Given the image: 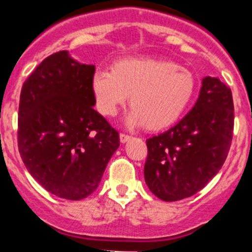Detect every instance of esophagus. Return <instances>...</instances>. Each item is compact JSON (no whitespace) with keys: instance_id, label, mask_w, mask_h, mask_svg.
I'll return each mask as SVG.
<instances>
[{"instance_id":"esophagus-1","label":"esophagus","mask_w":252,"mask_h":252,"mask_svg":"<svg viewBox=\"0 0 252 252\" xmlns=\"http://www.w3.org/2000/svg\"><path fill=\"white\" fill-rule=\"evenodd\" d=\"M130 139H131L130 135H126V133H120V141H121L122 144L127 142Z\"/></svg>"}]
</instances>
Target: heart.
I'll return each instance as SVG.
<instances>
[{
	"label": "heart",
	"mask_w": 252,
	"mask_h": 252,
	"mask_svg": "<svg viewBox=\"0 0 252 252\" xmlns=\"http://www.w3.org/2000/svg\"><path fill=\"white\" fill-rule=\"evenodd\" d=\"M197 81L190 70L165 60L128 58L110 69H97L92 77L95 106L102 115L115 116L128 101V126L165 128L180 119L192 102Z\"/></svg>",
	"instance_id": "heart-1"
}]
</instances>
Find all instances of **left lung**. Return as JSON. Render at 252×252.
Here are the masks:
<instances>
[{
    "mask_svg": "<svg viewBox=\"0 0 252 252\" xmlns=\"http://www.w3.org/2000/svg\"><path fill=\"white\" fill-rule=\"evenodd\" d=\"M231 90L220 78L202 79L193 108L173 127L146 140V186L161 201L199 192L223 165L233 132Z\"/></svg>",
    "mask_w": 252,
    "mask_h": 252,
    "instance_id": "left-lung-1",
    "label": "left lung"
}]
</instances>
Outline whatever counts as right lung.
Instances as JSON below:
<instances>
[{
	"label": "right lung",
	"mask_w": 252,
	"mask_h": 252,
	"mask_svg": "<svg viewBox=\"0 0 252 252\" xmlns=\"http://www.w3.org/2000/svg\"><path fill=\"white\" fill-rule=\"evenodd\" d=\"M94 70L59 51L37 65L20 94L22 161L40 186L69 201L94 192L120 146L119 132L93 108Z\"/></svg>",
	"instance_id": "1"
}]
</instances>
